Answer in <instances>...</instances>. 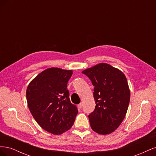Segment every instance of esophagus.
<instances>
[{"instance_id":"34e87169","label":"esophagus","mask_w":156,"mask_h":156,"mask_svg":"<svg viewBox=\"0 0 156 156\" xmlns=\"http://www.w3.org/2000/svg\"><path fill=\"white\" fill-rule=\"evenodd\" d=\"M77 107H78L79 108H81L83 107V103H79V105H77Z\"/></svg>"}]
</instances>
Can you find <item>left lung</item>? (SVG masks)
Returning <instances> with one entry per match:
<instances>
[{
	"label": "left lung",
	"mask_w": 156,
	"mask_h": 156,
	"mask_svg": "<svg viewBox=\"0 0 156 156\" xmlns=\"http://www.w3.org/2000/svg\"><path fill=\"white\" fill-rule=\"evenodd\" d=\"M82 73L94 87L96 107L88 115L91 128L99 134H109L121 124L128 108L130 91L127 79L120 70L105 63Z\"/></svg>",
	"instance_id": "obj_1"
}]
</instances>
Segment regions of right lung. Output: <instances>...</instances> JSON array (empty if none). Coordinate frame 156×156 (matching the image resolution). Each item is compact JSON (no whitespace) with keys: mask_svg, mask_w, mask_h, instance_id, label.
Wrapping results in <instances>:
<instances>
[{"mask_svg":"<svg viewBox=\"0 0 156 156\" xmlns=\"http://www.w3.org/2000/svg\"><path fill=\"white\" fill-rule=\"evenodd\" d=\"M72 70L47 69L29 83L27 100L32 116L42 128L60 135L73 125L78 110L69 100L67 84Z\"/></svg>","mask_w":156,"mask_h":156,"instance_id":"obj_1","label":"right lung"}]
</instances>
